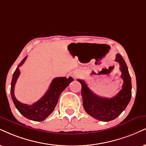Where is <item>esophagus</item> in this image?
<instances>
[{"mask_svg":"<svg viewBox=\"0 0 146 146\" xmlns=\"http://www.w3.org/2000/svg\"><path fill=\"white\" fill-rule=\"evenodd\" d=\"M71 76H72L74 78H77V77H78V73H77V72H74L71 75Z\"/></svg>","mask_w":146,"mask_h":146,"instance_id":"1","label":"esophagus"}]
</instances>
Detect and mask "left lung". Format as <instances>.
Segmentation results:
<instances>
[{
    "label": "left lung",
    "instance_id": "8db88e82",
    "mask_svg": "<svg viewBox=\"0 0 146 146\" xmlns=\"http://www.w3.org/2000/svg\"><path fill=\"white\" fill-rule=\"evenodd\" d=\"M115 61L119 63L123 88L111 98H101L94 94L83 80L78 79L82 85L81 94L86 112L97 120L108 122L116 118L125 110L131 98V79L127 64L120 54H116Z\"/></svg>",
    "mask_w": 146,
    "mask_h": 146
}]
</instances>
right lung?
<instances>
[{
  "label": "right lung",
  "mask_w": 146,
  "mask_h": 146,
  "mask_svg": "<svg viewBox=\"0 0 146 146\" xmlns=\"http://www.w3.org/2000/svg\"><path fill=\"white\" fill-rule=\"evenodd\" d=\"M27 56L23 59L20 64L18 65L13 75L11 84V95L16 108L23 116L34 121H42L53 112L58 102L59 95L72 81L73 78L72 77H69L68 78H66V77H58L54 78L45 94L38 102L31 106L21 103L15 97L14 89L16 81L20 74L19 67L23 64Z\"/></svg>",
  "instance_id": "obj_1"
}]
</instances>
